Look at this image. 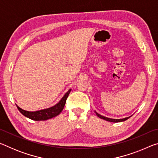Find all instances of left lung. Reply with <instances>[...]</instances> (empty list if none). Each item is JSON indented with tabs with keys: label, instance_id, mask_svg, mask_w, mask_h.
Masks as SVG:
<instances>
[{
	"label": "left lung",
	"instance_id": "obj_1",
	"mask_svg": "<svg viewBox=\"0 0 158 158\" xmlns=\"http://www.w3.org/2000/svg\"><path fill=\"white\" fill-rule=\"evenodd\" d=\"M95 114H96V115H97V116L99 118H100L103 119V120H105V121H109V122H113V123H118V122L125 121H126L127 119H128L130 118V117H127V118H122V119H113V118H109L103 116H101L100 114H98L96 111H95Z\"/></svg>",
	"mask_w": 158,
	"mask_h": 158
}]
</instances>
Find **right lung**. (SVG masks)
Instances as JSON below:
<instances>
[{"label": "right lung", "mask_w": 158, "mask_h": 158, "mask_svg": "<svg viewBox=\"0 0 158 158\" xmlns=\"http://www.w3.org/2000/svg\"><path fill=\"white\" fill-rule=\"evenodd\" d=\"M70 91L71 89H69L64 95L62 99L59 101V102L50 108L42 109V110L36 111H28L23 110V109H21L19 106L17 105V109L23 116L31 120H33V121H46V120L52 118L56 116L58 114H60V112L63 111L64 106H65L66 100L68 98Z\"/></svg>", "instance_id": "1"}]
</instances>
